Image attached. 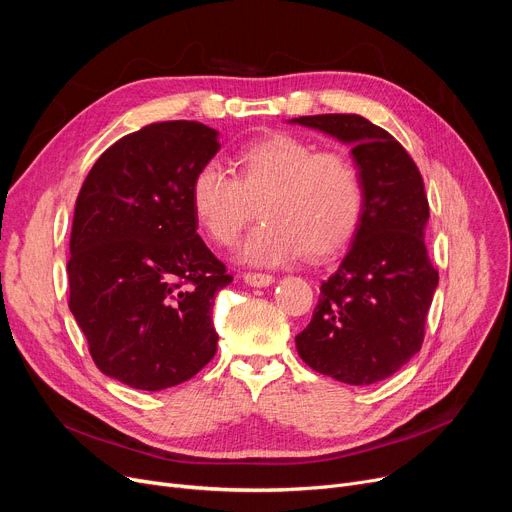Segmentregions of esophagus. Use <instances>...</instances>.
Listing matches in <instances>:
<instances>
[{
	"label": "esophagus",
	"instance_id": "34e87169",
	"mask_svg": "<svg viewBox=\"0 0 512 512\" xmlns=\"http://www.w3.org/2000/svg\"><path fill=\"white\" fill-rule=\"evenodd\" d=\"M245 282L249 286H257V288H263V286H270L274 282V276L270 274H257V272H247L245 274Z\"/></svg>",
	"mask_w": 512,
	"mask_h": 512
}]
</instances>
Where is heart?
<instances>
[{"label": "heart", "mask_w": 512, "mask_h": 512, "mask_svg": "<svg viewBox=\"0 0 512 512\" xmlns=\"http://www.w3.org/2000/svg\"><path fill=\"white\" fill-rule=\"evenodd\" d=\"M255 205L261 224L240 247L242 259L278 265L303 253L328 257L348 245L361 224L365 180L353 157L319 151L286 132L240 147L234 176L215 161L195 172L191 209L215 245H234Z\"/></svg>", "instance_id": "heart-1"}]
</instances>
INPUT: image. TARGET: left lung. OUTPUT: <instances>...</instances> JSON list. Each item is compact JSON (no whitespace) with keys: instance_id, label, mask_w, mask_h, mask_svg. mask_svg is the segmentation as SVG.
I'll list each match as a JSON object with an SVG mask.
<instances>
[{"instance_id":"left-lung-1","label":"left lung","mask_w":512,"mask_h":512,"mask_svg":"<svg viewBox=\"0 0 512 512\" xmlns=\"http://www.w3.org/2000/svg\"><path fill=\"white\" fill-rule=\"evenodd\" d=\"M353 145L365 180V209L338 270L321 282L309 326L294 338L317 373L367 386L396 373L421 351L438 286L425 226L429 203L421 172L390 132L357 114L292 118Z\"/></svg>"}]
</instances>
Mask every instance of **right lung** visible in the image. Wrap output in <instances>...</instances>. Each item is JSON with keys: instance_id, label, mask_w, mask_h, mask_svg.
Here are the masks:
<instances>
[{"instance_id": "right-lung-1", "label": "right lung", "mask_w": 512, "mask_h": 512, "mask_svg": "<svg viewBox=\"0 0 512 512\" xmlns=\"http://www.w3.org/2000/svg\"><path fill=\"white\" fill-rule=\"evenodd\" d=\"M218 149L201 122H155L101 153L80 186L68 307L95 365L130 388L178 386L218 351L211 307L232 276L191 209L193 176Z\"/></svg>"}]
</instances>
